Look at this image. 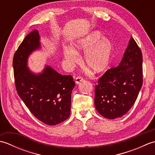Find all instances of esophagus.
I'll use <instances>...</instances> for the list:
<instances>
[{"mask_svg":"<svg viewBox=\"0 0 155 155\" xmlns=\"http://www.w3.org/2000/svg\"><path fill=\"white\" fill-rule=\"evenodd\" d=\"M84 81V78H82V77H78L75 78V83L76 84H78L80 83H82V82Z\"/></svg>","mask_w":155,"mask_h":155,"instance_id":"obj_1","label":"esophagus"}]
</instances>
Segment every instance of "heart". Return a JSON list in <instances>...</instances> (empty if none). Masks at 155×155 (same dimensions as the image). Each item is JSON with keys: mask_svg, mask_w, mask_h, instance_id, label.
I'll return each mask as SVG.
<instances>
[{"mask_svg": "<svg viewBox=\"0 0 155 155\" xmlns=\"http://www.w3.org/2000/svg\"><path fill=\"white\" fill-rule=\"evenodd\" d=\"M114 51L111 41L100 31H94L76 40L71 47L62 48V54L68 65L79 61L81 52H84L83 63L94 73H101L109 67Z\"/></svg>", "mask_w": 155, "mask_h": 155, "instance_id": "b5f03b06", "label": "heart"}]
</instances>
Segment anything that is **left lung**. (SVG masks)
<instances>
[{
  "mask_svg": "<svg viewBox=\"0 0 155 155\" xmlns=\"http://www.w3.org/2000/svg\"><path fill=\"white\" fill-rule=\"evenodd\" d=\"M142 85V52L131 37L120 64L105 72L95 87L96 109L108 119L122 117L135 103Z\"/></svg>",
  "mask_w": 155,
  "mask_h": 155,
  "instance_id": "1",
  "label": "left lung"
}]
</instances>
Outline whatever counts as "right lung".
<instances>
[{
	"instance_id": "add662e5",
	"label": "right lung",
	"mask_w": 155,
	"mask_h": 155,
	"mask_svg": "<svg viewBox=\"0 0 155 155\" xmlns=\"http://www.w3.org/2000/svg\"><path fill=\"white\" fill-rule=\"evenodd\" d=\"M41 48L37 31L27 35L13 58L16 91L32 114L46 124L56 125L71 114V93L75 86L70 75H62L48 65L38 73L28 67V57Z\"/></svg>"
}]
</instances>
